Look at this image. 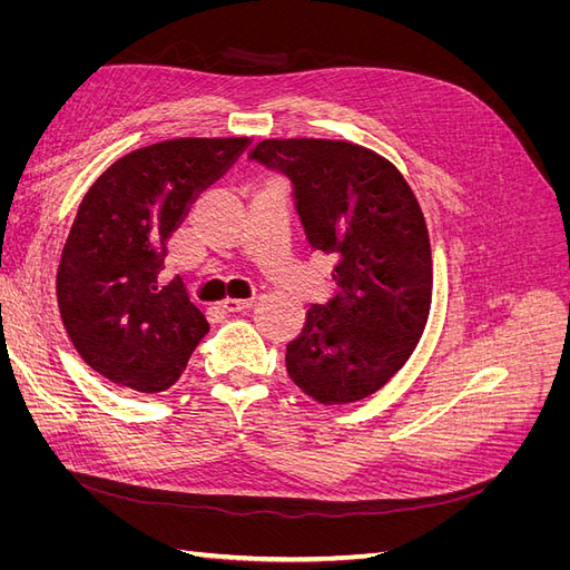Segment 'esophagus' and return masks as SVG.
<instances>
[{
	"instance_id": "esophagus-1",
	"label": "esophagus",
	"mask_w": 570,
	"mask_h": 570,
	"mask_svg": "<svg viewBox=\"0 0 570 570\" xmlns=\"http://www.w3.org/2000/svg\"><path fill=\"white\" fill-rule=\"evenodd\" d=\"M254 304V297H247V299H235V297H226L220 302V306L226 308V312H245V308H249Z\"/></svg>"
}]
</instances>
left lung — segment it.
<instances>
[{
	"mask_svg": "<svg viewBox=\"0 0 570 570\" xmlns=\"http://www.w3.org/2000/svg\"><path fill=\"white\" fill-rule=\"evenodd\" d=\"M249 157L283 170L308 245L335 258L337 295L287 344L292 381L318 404L381 390L423 335L433 256L416 195L381 154L344 140H262Z\"/></svg>",
	"mask_w": 570,
	"mask_h": 570,
	"instance_id": "obj_1",
	"label": "left lung"
}]
</instances>
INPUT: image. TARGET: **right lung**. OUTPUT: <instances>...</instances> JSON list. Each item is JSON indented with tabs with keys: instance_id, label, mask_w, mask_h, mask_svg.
<instances>
[{
	"instance_id": "1",
	"label": "right lung",
	"mask_w": 570,
	"mask_h": 570,
	"mask_svg": "<svg viewBox=\"0 0 570 570\" xmlns=\"http://www.w3.org/2000/svg\"><path fill=\"white\" fill-rule=\"evenodd\" d=\"M249 137H178L114 161L85 193L57 271L73 347L97 373L135 392H164L209 333L183 281L159 287L166 243L189 204L218 180Z\"/></svg>"
}]
</instances>
